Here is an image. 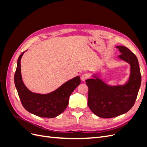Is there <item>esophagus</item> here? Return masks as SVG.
<instances>
[{
  "mask_svg": "<svg viewBox=\"0 0 147 147\" xmlns=\"http://www.w3.org/2000/svg\"><path fill=\"white\" fill-rule=\"evenodd\" d=\"M88 78H89V75L88 74H83L81 77V80L82 82H84Z\"/></svg>",
  "mask_w": 147,
  "mask_h": 147,
  "instance_id": "obj_1",
  "label": "esophagus"
}]
</instances>
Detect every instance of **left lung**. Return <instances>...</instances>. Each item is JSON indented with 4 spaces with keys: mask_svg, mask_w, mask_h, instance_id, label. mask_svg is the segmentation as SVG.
<instances>
[{
    "mask_svg": "<svg viewBox=\"0 0 147 147\" xmlns=\"http://www.w3.org/2000/svg\"><path fill=\"white\" fill-rule=\"evenodd\" d=\"M121 53L119 59L130 64V75L123 85L110 86L94 74L88 79V105L97 116L113 118L127 112L134 105L141 84V74L136 56L124 46L116 47Z\"/></svg>",
    "mask_w": 147,
    "mask_h": 147,
    "instance_id": "8db88e82",
    "label": "left lung"
}]
</instances>
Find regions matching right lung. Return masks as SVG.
Returning <instances> with one entry per match:
<instances>
[{
  "label": "right lung",
  "mask_w": 147,
  "mask_h": 147,
  "mask_svg": "<svg viewBox=\"0 0 147 147\" xmlns=\"http://www.w3.org/2000/svg\"><path fill=\"white\" fill-rule=\"evenodd\" d=\"M24 52L22 53L18 59L14 77L22 105L29 112L40 117L55 118L58 116L67 107L70 94L81 83L80 78L75 77L48 94L34 93L28 90L22 80L21 59Z\"/></svg>",
  "instance_id": "add662e5"
}]
</instances>
